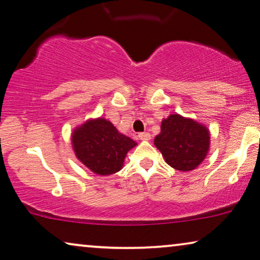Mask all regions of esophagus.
Returning a JSON list of instances; mask_svg holds the SVG:
<instances>
[{
	"label": "esophagus",
	"mask_w": 260,
	"mask_h": 260,
	"mask_svg": "<svg viewBox=\"0 0 260 260\" xmlns=\"http://www.w3.org/2000/svg\"><path fill=\"white\" fill-rule=\"evenodd\" d=\"M138 138L142 139V141H149V139L151 138V135H150L149 133H139Z\"/></svg>",
	"instance_id": "esophagus-1"
}]
</instances>
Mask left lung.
<instances>
[{
  "instance_id": "left-lung-1",
  "label": "left lung",
  "mask_w": 260,
  "mask_h": 260,
  "mask_svg": "<svg viewBox=\"0 0 260 260\" xmlns=\"http://www.w3.org/2000/svg\"><path fill=\"white\" fill-rule=\"evenodd\" d=\"M209 143L210 135L204 125L179 115L163 119L160 134L155 138L156 148L165 161L180 171L197 168L206 156Z\"/></svg>"
}]
</instances>
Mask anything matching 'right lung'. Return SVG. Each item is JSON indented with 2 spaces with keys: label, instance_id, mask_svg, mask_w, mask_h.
Returning a JSON list of instances; mask_svg holds the SVG:
<instances>
[{
  "label": "right lung",
  "instance_id": "right-lung-1",
  "mask_svg": "<svg viewBox=\"0 0 260 260\" xmlns=\"http://www.w3.org/2000/svg\"><path fill=\"white\" fill-rule=\"evenodd\" d=\"M73 145L78 159L97 175H112L122 169L126 152L136 145L107 119L89 121L74 131Z\"/></svg>",
  "mask_w": 260,
  "mask_h": 260
}]
</instances>
